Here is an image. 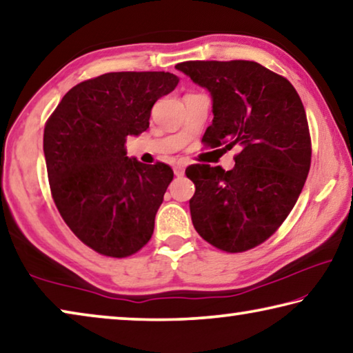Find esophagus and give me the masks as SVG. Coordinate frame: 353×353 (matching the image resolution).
Wrapping results in <instances>:
<instances>
[{
	"label": "esophagus",
	"instance_id": "obj_1",
	"mask_svg": "<svg viewBox=\"0 0 353 353\" xmlns=\"http://www.w3.org/2000/svg\"><path fill=\"white\" fill-rule=\"evenodd\" d=\"M183 172H185V166H183L182 163H177V165L174 166V174H176L177 177H181V176H183Z\"/></svg>",
	"mask_w": 353,
	"mask_h": 353
}]
</instances>
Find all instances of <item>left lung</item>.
I'll list each match as a JSON object with an SVG mask.
<instances>
[{
  "label": "left lung",
  "mask_w": 353,
  "mask_h": 353,
  "mask_svg": "<svg viewBox=\"0 0 353 353\" xmlns=\"http://www.w3.org/2000/svg\"><path fill=\"white\" fill-rule=\"evenodd\" d=\"M212 97L210 148H240L236 166L192 165L185 174L193 226L228 253L272 236L297 203L310 172L311 139L303 103L286 78L254 61H187L176 65Z\"/></svg>",
  "instance_id": "8db88e82"
}]
</instances>
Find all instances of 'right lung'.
<instances>
[{"label":"right lung","mask_w":353,"mask_h":353,"mask_svg":"<svg viewBox=\"0 0 353 353\" xmlns=\"http://www.w3.org/2000/svg\"><path fill=\"white\" fill-rule=\"evenodd\" d=\"M170 72H111L70 89L43 130L50 188L72 232L97 253L125 257L146 245L174 172L128 159L124 144L149 127L174 91Z\"/></svg>","instance_id":"add662e5"}]
</instances>
